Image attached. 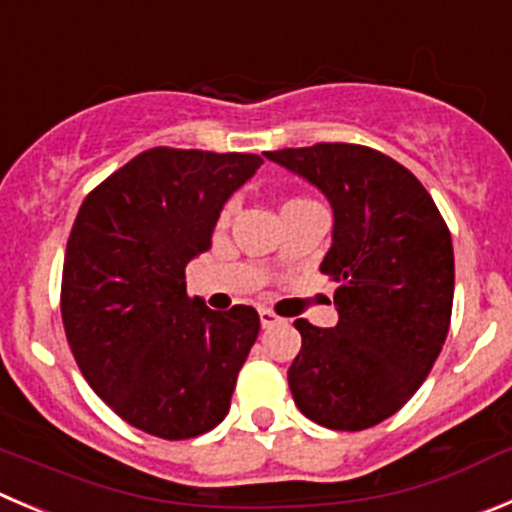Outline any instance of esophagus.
Listing matches in <instances>:
<instances>
[{
  "instance_id": "esophagus-1",
  "label": "esophagus",
  "mask_w": 512,
  "mask_h": 512,
  "mask_svg": "<svg viewBox=\"0 0 512 512\" xmlns=\"http://www.w3.org/2000/svg\"><path fill=\"white\" fill-rule=\"evenodd\" d=\"M260 323H262V328H272V326H278V323H283V318L272 313V310L262 308L260 310Z\"/></svg>"
}]
</instances>
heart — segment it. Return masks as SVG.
<instances>
[{
	"mask_svg": "<svg viewBox=\"0 0 512 512\" xmlns=\"http://www.w3.org/2000/svg\"><path fill=\"white\" fill-rule=\"evenodd\" d=\"M300 204H313V202H308V199H290V202H285L283 209L300 207ZM227 217H229V209H224V212H222V222H224V219H227Z\"/></svg>",
	"mask_w": 512,
	"mask_h": 512,
	"instance_id": "1",
	"label": "heart"
}]
</instances>
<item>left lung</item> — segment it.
<instances>
[{
    "label": "left lung",
    "instance_id": "obj_1",
    "mask_svg": "<svg viewBox=\"0 0 512 512\" xmlns=\"http://www.w3.org/2000/svg\"><path fill=\"white\" fill-rule=\"evenodd\" d=\"M333 207L321 272L336 283V328L295 321L303 346L288 369L300 412L358 432L399 412L432 371L450 331L455 252L417 176L381 151L315 143L265 151Z\"/></svg>",
    "mask_w": 512,
    "mask_h": 512
}]
</instances>
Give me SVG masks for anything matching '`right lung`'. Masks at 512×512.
Segmentation results:
<instances>
[{"mask_svg": "<svg viewBox=\"0 0 512 512\" xmlns=\"http://www.w3.org/2000/svg\"><path fill=\"white\" fill-rule=\"evenodd\" d=\"M262 159L148 148L85 197L62 265L70 351L95 394L161 439H191L229 412L260 315L186 295V265L212 247L224 202Z\"/></svg>", "mask_w": 512, "mask_h": 512, "instance_id": "right-lung-1", "label": "right lung"}]
</instances>
